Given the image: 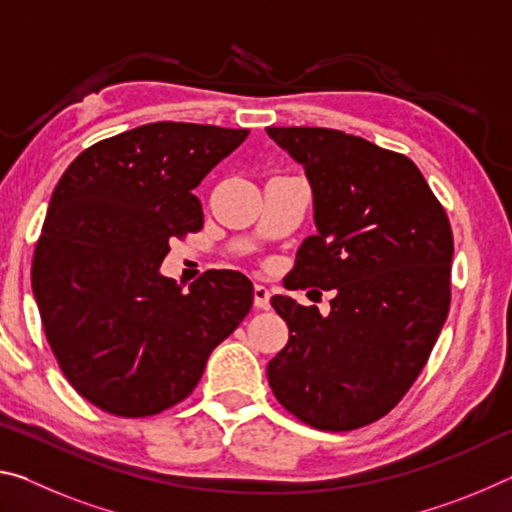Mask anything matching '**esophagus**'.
Segmentation results:
<instances>
[{"mask_svg":"<svg viewBox=\"0 0 512 512\" xmlns=\"http://www.w3.org/2000/svg\"><path fill=\"white\" fill-rule=\"evenodd\" d=\"M253 298H255V307L257 309H268V307H271V291H268L264 284H255Z\"/></svg>","mask_w":512,"mask_h":512,"instance_id":"34e87169","label":"esophagus"}]
</instances>
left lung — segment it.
<instances>
[{"label": "left lung", "mask_w": 512, "mask_h": 512, "mask_svg": "<svg viewBox=\"0 0 512 512\" xmlns=\"http://www.w3.org/2000/svg\"><path fill=\"white\" fill-rule=\"evenodd\" d=\"M266 133L305 167L314 192L318 232L302 241L287 289H334L329 316L271 298L289 343L268 361V384L309 427H366L409 393L445 325L452 225L402 153L334 128Z\"/></svg>", "instance_id": "8db88e82"}]
</instances>
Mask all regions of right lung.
I'll return each instance as SVG.
<instances>
[{
	"instance_id": "obj_1",
	"label": "right lung",
	"mask_w": 512,
	"mask_h": 512,
	"mask_svg": "<svg viewBox=\"0 0 512 512\" xmlns=\"http://www.w3.org/2000/svg\"><path fill=\"white\" fill-rule=\"evenodd\" d=\"M246 137L155 121L92 144L58 180L33 296L60 370L101 411L146 418L183 402L253 307L237 271H207L187 293L160 273L169 241L203 228L194 189Z\"/></svg>"
}]
</instances>
